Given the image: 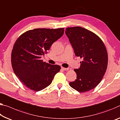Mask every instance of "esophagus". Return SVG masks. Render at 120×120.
Returning a JSON list of instances; mask_svg holds the SVG:
<instances>
[{"label":"esophagus","instance_id":"34e87169","mask_svg":"<svg viewBox=\"0 0 120 120\" xmlns=\"http://www.w3.org/2000/svg\"><path fill=\"white\" fill-rule=\"evenodd\" d=\"M61 69L64 70H69V68H64V67H61Z\"/></svg>","mask_w":120,"mask_h":120}]
</instances>
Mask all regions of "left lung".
Returning <instances> with one entry per match:
<instances>
[{"label":"left lung","mask_w":120,"mask_h":120,"mask_svg":"<svg viewBox=\"0 0 120 120\" xmlns=\"http://www.w3.org/2000/svg\"><path fill=\"white\" fill-rule=\"evenodd\" d=\"M65 33L77 56L83 61L74 69L77 79L70 86L79 92L92 90L99 84L105 74L108 54L103 41L96 34L80 26L68 27Z\"/></svg>","instance_id":"left-lung-1"}]
</instances>
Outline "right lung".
Listing matches in <instances>:
<instances>
[{
    "mask_svg": "<svg viewBox=\"0 0 120 120\" xmlns=\"http://www.w3.org/2000/svg\"><path fill=\"white\" fill-rule=\"evenodd\" d=\"M64 28H37L22 34L15 42L11 54L15 74L23 84L34 91H39L51 84L60 70L57 64L41 60L52 44L63 35Z\"/></svg>",
    "mask_w": 120,
    "mask_h": 120,
    "instance_id": "obj_1",
    "label": "right lung"
}]
</instances>
